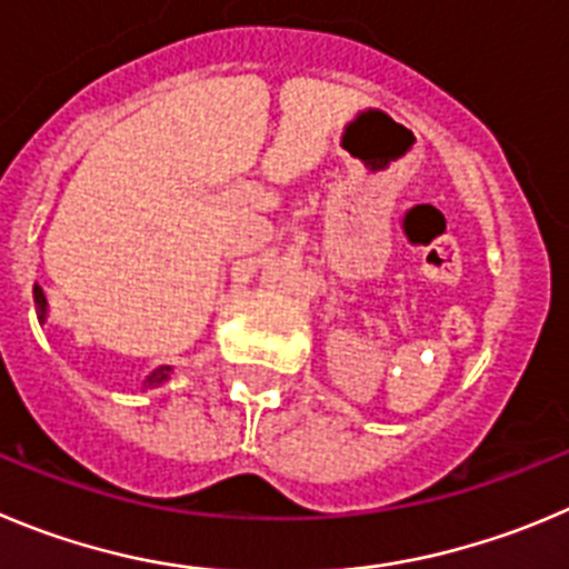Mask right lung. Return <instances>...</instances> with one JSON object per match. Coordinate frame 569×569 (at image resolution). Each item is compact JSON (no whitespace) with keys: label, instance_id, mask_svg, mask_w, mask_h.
<instances>
[{"label":"right lung","instance_id":"1","mask_svg":"<svg viewBox=\"0 0 569 569\" xmlns=\"http://www.w3.org/2000/svg\"><path fill=\"white\" fill-rule=\"evenodd\" d=\"M33 300H36V315H39V322H41V326H44L47 317H50V311H47V297H44V291H41L39 283L33 286ZM171 373H173L171 365H159V368H153L151 373L146 376L142 387H159V385H162V381L171 379Z\"/></svg>","mask_w":569,"mask_h":569}]
</instances>
